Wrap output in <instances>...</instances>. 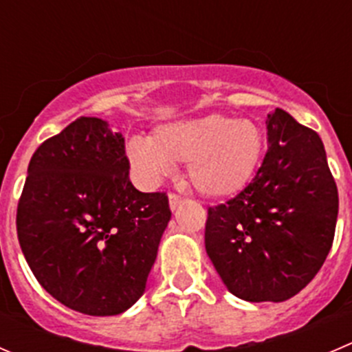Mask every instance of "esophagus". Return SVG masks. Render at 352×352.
Returning a JSON list of instances; mask_svg holds the SVG:
<instances>
[{"mask_svg": "<svg viewBox=\"0 0 352 352\" xmlns=\"http://www.w3.org/2000/svg\"><path fill=\"white\" fill-rule=\"evenodd\" d=\"M182 202H183V197L176 195V193H170V195H169V206H170V209L174 210Z\"/></svg>", "mask_w": 352, "mask_h": 352, "instance_id": "esophagus-1", "label": "esophagus"}]
</instances>
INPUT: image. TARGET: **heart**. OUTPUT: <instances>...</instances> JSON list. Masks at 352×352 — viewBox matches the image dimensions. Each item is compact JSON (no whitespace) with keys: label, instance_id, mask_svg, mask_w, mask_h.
<instances>
[{"label":"heart","instance_id":"heart-1","mask_svg":"<svg viewBox=\"0 0 352 352\" xmlns=\"http://www.w3.org/2000/svg\"><path fill=\"white\" fill-rule=\"evenodd\" d=\"M264 150V135L250 119L219 113L159 126L152 140H129L126 152L143 182L155 185L186 162L193 188L206 197L224 199L239 193L252 179Z\"/></svg>","mask_w":352,"mask_h":352}]
</instances>
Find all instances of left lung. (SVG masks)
<instances>
[{"instance_id":"obj_1","label":"left lung","mask_w":352,"mask_h":352,"mask_svg":"<svg viewBox=\"0 0 352 352\" xmlns=\"http://www.w3.org/2000/svg\"><path fill=\"white\" fill-rule=\"evenodd\" d=\"M267 152L252 182L209 207L206 250L233 296L282 302L323 266L336 235L339 193L316 131L285 110L267 113Z\"/></svg>"}]
</instances>
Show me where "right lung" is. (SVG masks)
<instances>
[{"label": "right lung", "instance_id": "obj_1", "mask_svg": "<svg viewBox=\"0 0 352 352\" xmlns=\"http://www.w3.org/2000/svg\"><path fill=\"white\" fill-rule=\"evenodd\" d=\"M169 219L166 193L129 182L122 135L98 117H79L32 155L16 235L50 296L89 316H113L145 292Z\"/></svg>", "mask_w": 352, "mask_h": 352}]
</instances>
